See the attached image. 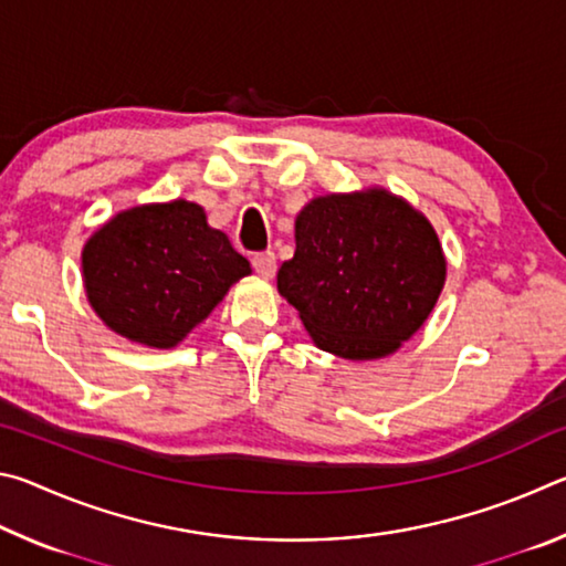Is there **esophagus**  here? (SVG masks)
Instances as JSON below:
<instances>
[{"instance_id": "obj_1", "label": "esophagus", "mask_w": 566, "mask_h": 566, "mask_svg": "<svg viewBox=\"0 0 566 566\" xmlns=\"http://www.w3.org/2000/svg\"><path fill=\"white\" fill-rule=\"evenodd\" d=\"M252 266H254L256 274L264 276V280H270V276H274V272H276V256H274V252H256L252 256Z\"/></svg>"}]
</instances>
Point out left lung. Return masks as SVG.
<instances>
[{
  "mask_svg": "<svg viewBox=\"0 0 566 566\" xmlns=\"http://www.w3.org/2000/svg\"><path fill=\"white\" fill-rule=\"evenodd\" d=\"M276 290L324 352L377 359L415 334L444 286L432 224L381 189L312 199Z\"/></svg>",
  "mask_w": 566,
  "mask_h": 566,
  "instance_id": "left-lung-1",
  "label": "left lung"
}]
</instances>
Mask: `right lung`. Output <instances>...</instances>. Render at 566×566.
I'll use <instances>...</instances> for the list:
<instances>
[{"label":"right lung","instance_id":"right-lung-1","mask_svg":"<svg viewBox=\"0 0 566 566\" xmlns=\"http://www.w3.org/2000/svg\"><path fill=\"white\" fill-rule=\"evenodd\" d=\"M82 266L104 324L159 349L185 339L252 272L205 209L185 199L117 214L84 247Z\"/></svg>","mask_w":566,"mask_h":566}]
</instances>
